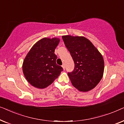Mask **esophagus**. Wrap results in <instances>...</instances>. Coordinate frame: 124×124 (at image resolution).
Masks as SVG:
<instances>
[{"instance_id":"34e87169","label":"esophagus","mask_w":124,"mask_h":124,"mask_svg":"<svg viewBox=\"0 0 124 124\" xmlns=\"http://www.w3.org/2000/svg\"><path fill=\"white\" fill-rule=\"evenodd\" d=\"M62 68H63L64 69H65V65H64V64L62 65Z\"/></svg>"}]
</instances>
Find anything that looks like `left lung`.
Returning a JSON list of instances; mask_svg holds the SVG:
<instances>
[{"instance_id":"obj_1","label":"left lung","mask_w":124,"mask_h":124,"mask_svg":"<svg viewBox=\"0 0 124 124\" xmlns=\"http://www.w3.org/2000/svg\"><path fill=\"white\" fill-rule=\"evenodd\" d=\"M62 40L74 62L73 72L68 73L71 82L79 91L94 89L102 78L104 63L97 48L84 37L64 35Z\"/></svg>"}]
</instances>
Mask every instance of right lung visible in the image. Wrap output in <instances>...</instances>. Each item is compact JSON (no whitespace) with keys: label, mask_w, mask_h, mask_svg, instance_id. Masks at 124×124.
<instances>
[{"label":"right lung","mask_w":124,"mask_h":124,"mask_svg":"<svg viewBox=\"0 0 124 124\" xmlns=\"http://www.w3.org/2000/svg\"><path fill=\"white\" fill-rule=\"evenodd\" d=\"M59 38H44L35 43L23 60V73L34 87L45 89L50 85L63 70L56 63L55 50Z\"/></svg>","instance_id":"right-lung-1"}]
</instances>
